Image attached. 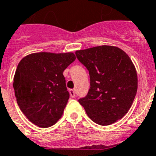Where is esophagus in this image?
<instances>
[{"label":"esophagus","mask_w":156,"mask_h":156,"mask_svg":"<svg viewBox=\"0 0 156 156\" xmlns=\"http://www.w3.org/2000/svg\"><path fill=\"white\" fill-rule=\"evenodd\" d=\"M69 91V94H70V96H71L72 98H74V97H75V91L73 90V89H70Z\"/></svg>","instance_id":"1"}]
</instances>
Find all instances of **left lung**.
<instances>
[{
  "label": "left lung",
  "mask_w": 156,
  "mask_h": 156,
  "mask_svg": "<svg viewBox=\"0 0 156 156\" xmlns=\"http://www.w3.org/2000/svg\"><path fill=\"white\" fill-rule=\"evenodd\" d=\"M76 55L90 76L88 93L78 100L89 118L101 126L123 118L137 91L136 71L129 57L111 46L77 50Z\"/></svg>",
  "instance_id": "left-lung-1"
}]
</instances>
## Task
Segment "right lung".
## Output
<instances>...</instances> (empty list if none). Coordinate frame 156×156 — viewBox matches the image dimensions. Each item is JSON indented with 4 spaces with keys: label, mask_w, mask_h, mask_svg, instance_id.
Returning <instances> with one entry per match:
<instances>
[{
    "label": "right lung",
    "mask_w": 156,
    "mask_h": 156,
    "mask_svg": "<svg viewBox=\"0 0 156 156\" xmlns=\"http://www.w3.org/2000/svg\"><path fill=\"white\" fill-rule=\"evenodd\" d=\"M76 60L73 53H36L21 60L13 87L21 111L33 124L53 126L61 118L69 93L63 72Z\"/></svg>",
    "instance_id": "1"
}]
</instances>
